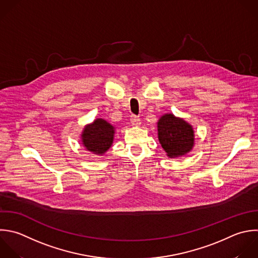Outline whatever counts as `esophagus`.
<instances>
[{
    "label": "esophagus",
    "mask_w": 258,
    "mask_h": 258,
    "mask_svg": "<svg viewBox=\"0 0 258 258\" xmlns=\"http://www.w3.org/2000/svg\"><path fill=\"white\" fill-rule=\"evenodd\" d=\"M130 121H131L132 125H134V126H140V124H141L140 118L137 117V116H135V115H132V116H131Z\"/></svg>",
    "instance_id": "34e87169"
}]
</instances>
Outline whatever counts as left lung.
I'll use <instances>...</instances> for the list:
<instances>
[{
  "label": "left lung",
  "instance_id": "8db88e82",
  "mask_svg": "<svg viewBox=\"0 0 258 258\" xmlns=\"http://www.w3.org/2000/svg\"><path fill=\"white\" fill-rule=\"evenodd\" d=\"M157 132L159 143L168 157L182 156L194 147L195 134L191 125L173 114H164L160 117Z\"/></svg>",
  "mask_w": 258,
  "mask_h": 258
}]
</instances>
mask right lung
I'll return each instance as SVG.
<instances>
[{
  "label": "right lung",
  "mask_w": 258,
  "mask_h": 258,
  "mask_svg": "<svg viewBox=\"0 0 258 258\" xmlns=\"http://www.w3.org/2000/svg\"><path fill=\"white\" fill-rule=\"evenodd\" d=\"M115 127L104 119H96L87 125L82 133V142L87 150L95 154H104L112 145Z\"/></svg>",
  "instance_id": "add662e5"
}]
</instances>
